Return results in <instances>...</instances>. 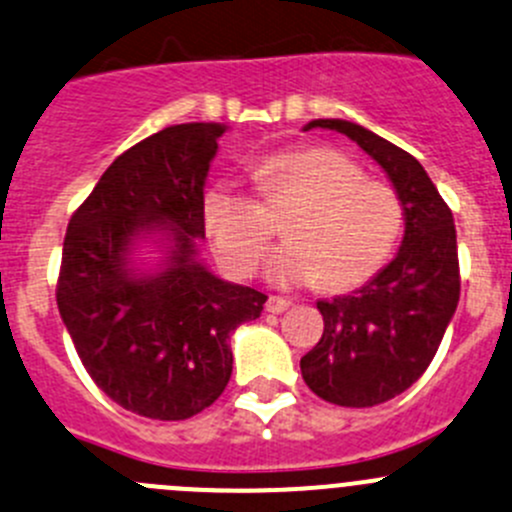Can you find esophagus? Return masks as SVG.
Here are the masks:
<instances>
[{
  "label": "esophagus",
  "mask_w": 512,
  "mask_h": 512,
  "mask_svg": "<svg viewBox=\"0 0 512 512\" xmlns=\"http://www.w3.org/2000/svg\"><path fill=\"white\" fill-rule=\"evenodd\" d=\"M291 301H286L284 296H269V301H266V311H271V314H281V311L289 309Z\"/></svg>",
  "instance_id": "1"
}]
</instances>
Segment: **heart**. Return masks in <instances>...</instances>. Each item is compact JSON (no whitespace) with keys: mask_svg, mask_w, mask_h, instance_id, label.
<instances>
[{"mask_svg":"<svg viewBox=\"0 0 512 512\" xmlns=\"http://www.w3.org/2000/svg\"><path fill=\"white\" fill-rule=\"evenodd\" d=\"M259 191L264 201L233 183H216L203 196V221L223 266L251 276L276 233L266 208L299 203L284 226L289 241L266 266L276 286L321 284L334 294L364 286L392 259L405 228L397 188L367 178L357 160L329 145L266 155Z\"/></svg>","mask_w":512,"mask_h":512,"instance_id":"b5f03b06","label":"heart"}]
</instances>
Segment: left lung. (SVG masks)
<instances>
[{
	"instance_id": "obj_1",
	"label": "left lung",
	"mask_w": 512,
	"mask_h": 512,
	"mask_svg": "<svg viewBox=\"0 0 512 512\" xmlns=\"http://www.w3.org/2000/svg\"><path fill=\"white\" fill-rule=\"evenodd\" d=\"M367 150L405 203V238L387 269L367 286L316 301L324 334L301 357L316 397L339 407H374L417 382L435 359L460 301V261L452 211L407 150L347 120H311Z\"/></svg>"
}]
</instances>
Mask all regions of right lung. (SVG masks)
I'll return each instance as SVG.
<instances>
[{
    "mask_svg": "<svg viewBox=\"0 0 512 512\" xmlns=\"http://www.w3.org/2000/svg\"><path fill=\"white\" fill-rule=\"evenodd\" d=\"M223 125H173L125 150L72 213L62 243L57 309L92 382L150 420L211 407L233 372L228 337L259 319L269 296L226 284L196 261L206 236L203 183ZM165 222L174 251L158 277L129 274V243Z\"/></svg>",
    "mask_w": 512,
    "mask_h": 512,
    "instance_id": "1",
    "label": "right lung"
}]
</instances>
